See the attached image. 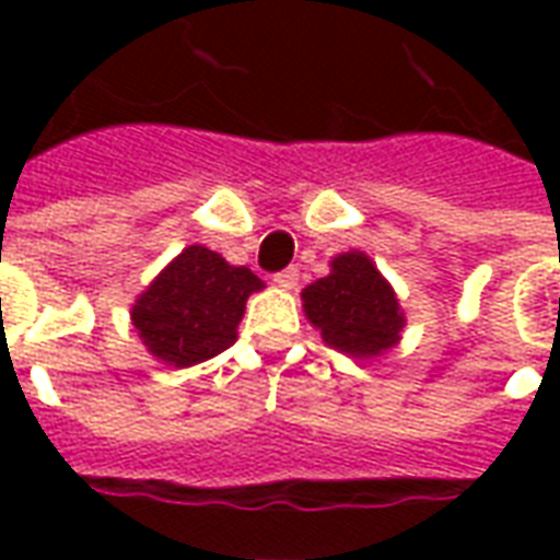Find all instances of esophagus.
<instances>
[{"instance_id": "1", "label": "esophagus", "mask_w": 560, "mask_h": 560, "mask_svg": "<svg viewBox=\"0 0 560 560\" xmlns=\"http://www.w3.org/2000/svg\"><path fill=\"white\" fill-rule=\"evenodd\" d=\"M272 281H276L279 288H284V291H291V288H296V281H300V269L296 267L281 269V272H276V276H272Z\"/></svg>"}]
</instances>
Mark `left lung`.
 Returning <instances> with one entry per match:
<instances>
[{"label": "left lung", "mask_w": 560, "mask_h": 560, "mask_svg": "<svg viewBox=\"0 0 560 560\" xmlns=\"http://www.w3.org/2000/svg\"><path fill=\"white\" fill-rule=\"evenodd\" d=\"M303 303L329 348L351 357L387 351L405 327L396 293L360 252L336 257L327 279L305 288Z\"/></svg>", "instance_id": "obj_1"}]
</instances>
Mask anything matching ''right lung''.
I'll list each match as a JSON object with an SVG mask.
<instances>
[{"instance_id": "obj_1", "label": "right lung", "mask_w": 560, "mask_h": 560, "mask_svg": "<svg viewBox=\"0 0 560 560\" xmlns=\"http://www.w3.org/2000/svg\"><path fill=\"white\" fill-rule=\"evenodd\" d=\"M260 288L264 281L252 269L231 267L203 245H188L149 284L131 308V320L161 363H203L236 341L245 300Z\"/></svg>"}]
</instances>
